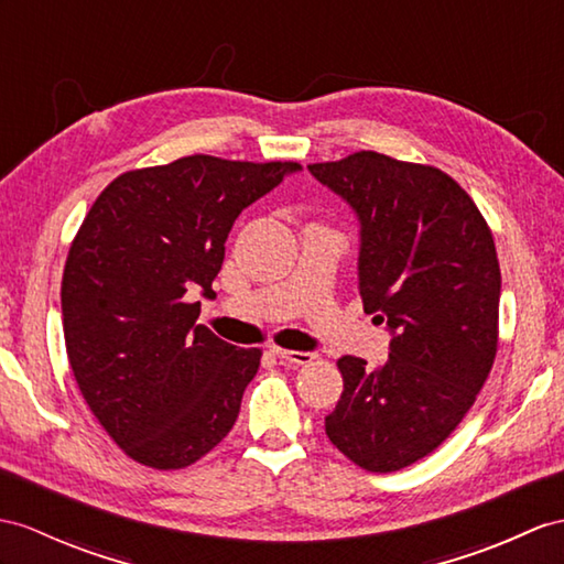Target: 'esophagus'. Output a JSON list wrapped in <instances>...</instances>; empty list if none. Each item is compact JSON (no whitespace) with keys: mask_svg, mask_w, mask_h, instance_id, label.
<instances>
[{"mask_svg":"<svg viewBox=\"0 0 564 564\" xmlns=\"http://www.w3.org/2000/svg\"><path fill=\"white\" fill-rule=\"evenodd\" d=\"M270 351L286 364H311L313 361L311 351H292V349H282V347H272Z\"/></svg>","mask_w":564,"mask_h":564,"instance_id":"obj_1","label":"esophagus"}]
</instances>
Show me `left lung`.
<instances>
[{"label":"left lung","mask_w":564,"mask_h":564,"mask_svg":"<svg viewBox=\"0 0 564 564\" xmlns=\"http://www.w3.org/2000/svg\"><path fill=\"white\" fill-rule=\"evenodd\" d=\"M308 172L359 217L364 311L392 333L382 366L337 361L345 390L325 433L361 469L400 471L447 441L496 361V241L471 196L431 164L361 150Z\"/></svg>","instance_id":"1"}]
</instances>
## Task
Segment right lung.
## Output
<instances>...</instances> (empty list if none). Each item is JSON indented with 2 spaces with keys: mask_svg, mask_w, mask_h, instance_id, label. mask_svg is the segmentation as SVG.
Wrapping results in <instances>:
<instances>
[{
  "mask_svg": "<svg viewBox=\"0 0 564 564\" xmlns=\"http://www.w3.org/2000/svg\"><path fill=\"white\" fill-rule=\"evenodd\" d=\"M296 162L178 158L119 174L93 203L66 256L62 318L78 390L127 455L184 469L223 441L258 373L239 349L196 325L243 208Z\"/></svg>",
  "mask_w": 564,
  "mask_h": 564,
  "instance_id": "obj_1",
  "label": "right lung"
}]
</instances>
